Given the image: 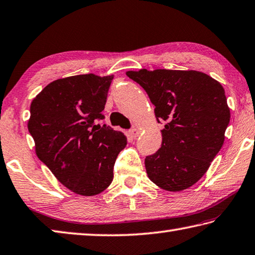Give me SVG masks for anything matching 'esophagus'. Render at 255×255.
<instances>
[{"label":"esophagus","mask_w":255,"mask_h":255,"mask_svg":"<svg viewBox=\"0 0 255 255\" xmlns=\"http://www.w3.org/2000/svg\"><path fill=\"white\" fill-rule=\"evenodd\" d=\"M128 132L132 138H136V137H138V135H139V130H138L136 127H132L131 129H129Z\"/></svg>","instance_id":"esophagus-1"}]
</instances>
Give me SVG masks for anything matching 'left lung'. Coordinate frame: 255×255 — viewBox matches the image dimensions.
Here are the masks:
<instances>
[{
    "label": "left lung",
    "mask_w": 255,
    "mask_h": 255,
    "mask_svg": "<svg viewBox=\"0 0 255 255\" xmlns=\"http://www.w3.org/2000/svg\"><path fill=\"white\" fill-rule=\"evenodd\" d=\"M147 92L163 122V142L145 158L148 177L169 192L191 187L206 173L223 146L231 114L224 88L195 70L127 71Z\"/></svg>",
    "instance_id": "1"
}]
</instances>
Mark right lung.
<instances>
[{"mask_svg": "<svg viewBox=\"0 0 255 255\" xmlns=\"http://www.w3.org/2000/svg\"><path fill=\"white\" fill-rule=\"evenodd\" d=\"M114 76L94 73L54 80L32 100L27 128L35 154L73 193L94 196L114 178V165L127 145L122 131L100 126Z\"/></svg>", "mask_w": 255, "mask_h": 255, "instance_id": "obj_1", "label": "right lung"}]
</instances>
